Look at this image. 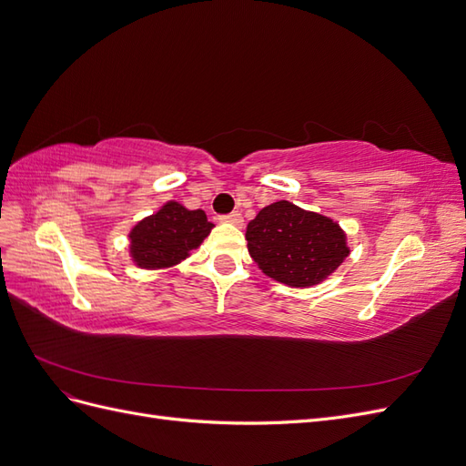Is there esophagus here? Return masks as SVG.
I'll return each mask as SVG.
<instances>
[{
  "mask_svg": "<svg viewBox=\"0 0 466 466\" xmlns=\"http://www.w3.org/2000/svg\"><path fill=\"white\" fill-rule=\"evenodd\" d=\"M221 221H223V223H231V225H237V228H241V225H243V216L238 214V211H233V214L221 216Z\"/></svg>",
  "mask_w": 466,
  "mask_h": 466,
  "instance_id": "1",
  "label": "esophagus"
}]
</instances>
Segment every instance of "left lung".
Instances as JSON below:
<instances>
[{
    "instance_id": "1",
    "label": "left lung",
    "mask_w": 466,
    "mask_h": 466,
    "mask_svg": "<svg viewBox=\"0 0 466 466\" xmlns=\"http://www.w3.org/2000/svg\"><path fill=\"white\" fill-rule=\"evenodd\" d=\"M245 237L262 274L301 289L322 284L351 252L340 223L288 200L262 208Z\"/></svg>"
}]
</instances>
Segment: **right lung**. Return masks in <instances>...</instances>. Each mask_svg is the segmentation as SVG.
<instances>
[{
	"label": "right lung",
	"instance_id": "1",
	"mask_svg": "<svg viewBox=\"0 0 466 466\" xmlns=\"http://www.w3.org/2000/svg\"><path fill=\"white\" fill-rule=\"evenodd\" d=\"M214 229L204 209H188L175 200L139 219L128 233V252L142 270H165L190 257Z\"/></svg>",
	"mask_w": 466,
	"mask_h": 466
}]
</instances>
